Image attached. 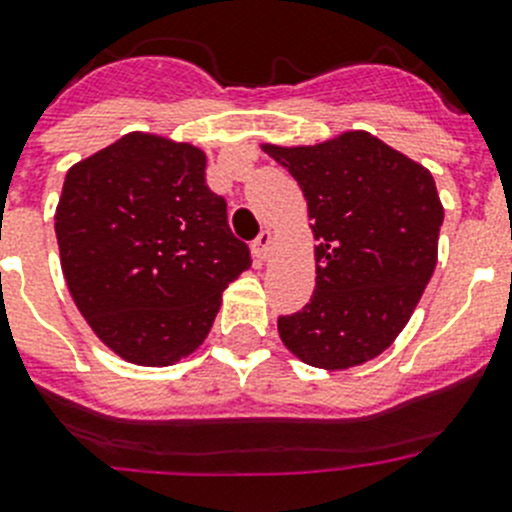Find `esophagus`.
Listing matches in <instances>:
<instances>
[{
  "label": "esophagus",
  "instance_id": "34e87169",
  "mask_svg": "<svg viewBox=\"0 0 512 512\" xmlns=\"http://www.w3.org/2000/svg\"><path fill=\"white\" fill-rule=\"evenodd\" d=\"M271 243H274V235H271V230H261L259 238L251 243V251L256 259H266L271 251Z\"/></svg>",
  "mask_w": 512,
  "mask_h": 512
}]
</instances>
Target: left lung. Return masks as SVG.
I'll use <instances>...</instances> for the list:
<instances>
[{"mask_svg":"<svg viewBox=\"0 0 512 512\" xmlns=\"http://www.w3.org/2000/svg\"><path fill=\"white\" fill-rule=\"evenodd\" d=\"M264 151L305 192L320 241L315 292L279 318V336L310 366L364 364L405 328L436 269L443 207L431 171L369 133Z\"/></svg>","mask_w":512,"mask_h":512,"instance_id":"8db88e82","label":"left lung"}]
</instances>
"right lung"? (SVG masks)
<instances>
[{"label": "right lung", "mask_w": 512, "mask_h": 512, "mask_svg": "<svg viewBox=\"0 0 512 512\" xmlns=\"http://www.w3.org/2000/svg\"><path fill=\"white\" fill-rule=\"evenodd\" d=\"M189 143L130 133L66 174L56 210L63 277L122 359L169 366L205 341L223 289L251 266Z\"/></svg>", "instance_id": "obj_1"}]
</instances>
